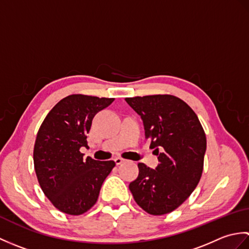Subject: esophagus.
Wrapping results in <instances>:
<instances>
[{"instance_id":"34e87169","label":"esophagus","mask_w":249,"mask_h":249,"mask_svg":"<svg viewBox=\"0 0 249 249\" xmlns=\"http://www.w3.org/2000/svg\"><path fill=\"white\" fill-rule=\"evenodd\" d=\"M114 161L116 165H121L122 162L125 161V160H123V158H121V157H116V158H114Z\"/></svg>"}]
</instances>
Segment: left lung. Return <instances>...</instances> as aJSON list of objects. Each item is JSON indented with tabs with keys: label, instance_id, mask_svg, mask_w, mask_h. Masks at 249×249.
<instances>
[{
	"label": "left lung",
	"instance_id": "1",
	"mask_svg": "<svg viewBox=\"0 0 249 249\" xmlns=\"http://www.w3.org/2000/svg\"><path fill=\"white\" fill-rule=\"evenodd\" d=\"M143 121L145 138L158 155V166L138 163L139 176L129 184L133 197L151 215L178 209L197 187L203 171L206 138L197 114L173 95L125 98Z\"/></svg>",
	"mask_w": 249,
	"mask_h": 249
}]
</instances>
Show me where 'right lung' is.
Instances as JSON below:
<instances>
[{
    "label": "right lung",
    "mask_w": 249,
    "mask_h": 249,
    "mask_svg": "<svg viewBox=\"0 0 249 249\" xmlns=\"http://www.w3.org/2000/svg\"><path fill=\"white\" fill-rule=\"evenodd\" d=\"M114 98L72 94L60 100L41 123L33 160L37 179L46 197L61 212L81 215L96 203L113 160H83L87 135L98 111Z\"/></svg>",
    "instance_id": "add662e5"
}]
</instances>
